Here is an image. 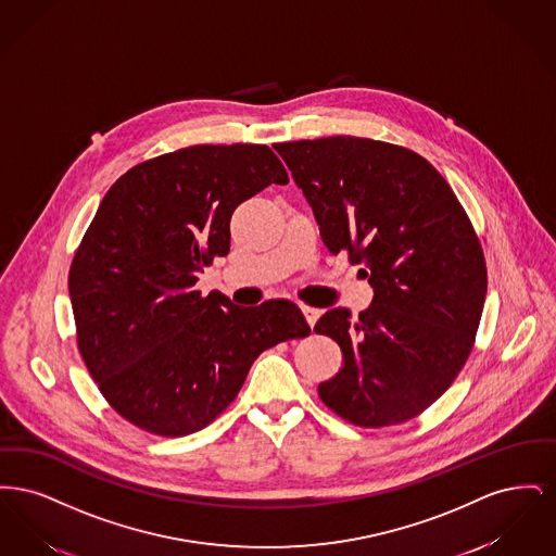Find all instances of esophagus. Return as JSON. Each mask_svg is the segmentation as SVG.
Listing matches in <instances>:
<instances>
[{"label":"esophagus","mask_w":556,"mask_h":556,"mask_svg":"<svg viewBox=\"0 0 556 556\" xmlns=\"http://www.w3.org/2000/svg\"><path fill=\"white\" fill-rule=\"evenodd\" d=\"M302 315L306 317V323H308L311 327H315V323H317L318 318L317 308H313V306H302Z\"/></svg>","instance_id":"obj_1"}]
</instances>
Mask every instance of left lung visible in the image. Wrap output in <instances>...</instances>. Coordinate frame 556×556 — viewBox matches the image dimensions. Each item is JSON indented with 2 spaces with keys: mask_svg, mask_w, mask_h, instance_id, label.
<instances>
[{
  "mask_svg": "<svg viewBox=\"0 0 556 556\" xmlns=\"http://www.w3.org/2000/svg\"><path fill=\"white\" fill-rule=\"evenodd\" d=\"M331 254L365 266L372 302L354 323L331 308L315 325L344 354L320 400L361 427L404 424L442 396L467 363L488 273L446 179L419 154L365 137L273 146Z\"/></svg>",
  "mask_w": 556,
  "mask_h": 556,
  "instance_id": "1",
  "label": "left lung"
}]
</instances>
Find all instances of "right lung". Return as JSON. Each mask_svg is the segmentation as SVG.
I'll list each match as a JSON object with an SVG mask.
<instances>
[{
    "mask_svg": "<svg viewBox=\"0 0 556 556\" xmlns=\"http://www.w3.org/2000/svg\"><path fill=\"white\" fill-rule=\"evenodd\" d=\"M288 173L256 143L191 146L108 189L68 275L80 356L110 406L156 435H187L238 396L266 348L311 327L290 300L236 306L193 290L229 254L231 214Z\"/></svg>",
    "mask_w": 556,
    "mask_h": 556,
    "instance_id": "add662e5",
    "label": "right lung"
}]
</instances>
